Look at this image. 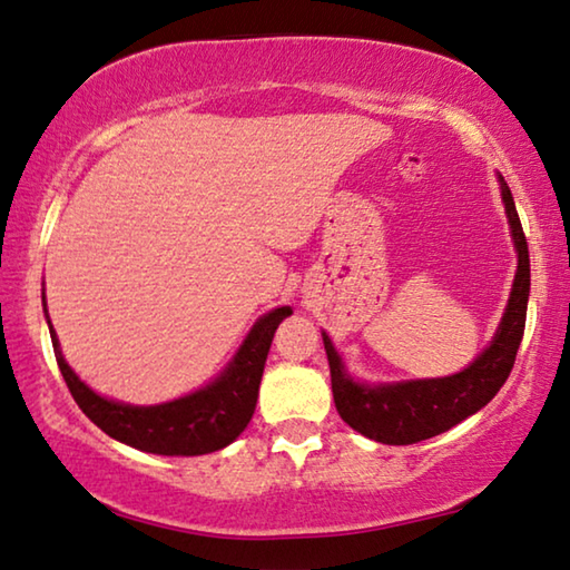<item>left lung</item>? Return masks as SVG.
<instances>
[{
	"mask_svg": "<svg viewBox=\"0 0 570 570\" xmlns=\"http://www.w3.org/2000/svg\"><path fill=\"white\" fill-rule=\"evenodd\" d=\"M500 183L514 248H518V274H514L512 294L500 330H497L492 345L472 365L462 370V373L436 377V381L360 385L345 373L342 360L334 352L327 334H322L330 360L334 405H337L342 421L363 433V436L393 446L419 444V441L439 436V433L449 431L472 413L484 409L504 385V381H508L514 357H518L522 332H525L530 253L510 187L502 177Z\"/></svg>",
	"mask_w": 570,
	"mask_h": 570,
	"instance_id": "left-lung-1",
	"label": "left lung"
}]
</instances>
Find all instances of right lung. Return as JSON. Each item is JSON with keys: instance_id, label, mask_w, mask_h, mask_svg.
Segmentation results:
<instances>
[{"instance_id": "1", "label": "right lung", "mask_w": 570, "mask_h": 570, "mask_svg": "<svg viewBox=\"0 0 570 570\" xmlns=\"http://www.w3.org/2000/svg\"><path fill=\"white\" fill-rule=\"evenodd\" d=\"M45 299V296H42ZM48 314V309H45ZM292 309L278 306L253 324L230 367L213 385L185 399L161 405H124L96 395L62 357L56 332L50 327L52 350L66 385L78 409L108 436L134 449L161 456H197L228 446L248 426L256 411L258 385L271 350V340ZM50 324V322H48Z\"/></svg>"}]
</instances>
